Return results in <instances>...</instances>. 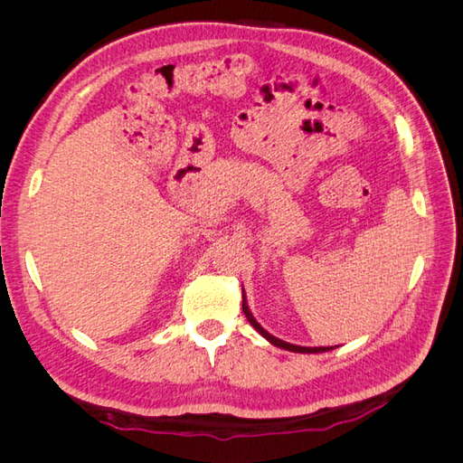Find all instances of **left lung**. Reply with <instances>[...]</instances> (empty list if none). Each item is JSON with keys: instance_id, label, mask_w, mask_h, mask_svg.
Instances as JSON below:
<instances>
[{"instance_id": "obj_1", "label": "left lung", "mask_w": 463, "mask_h": 463, "mask_svg": "<svg viewBox=\"0 0 463 463\" xmlns=\"http://www.w3.org/2000/svg\"><path fill=\"white\" fill-rule=\"evenodd\" d=\"M243 313H245V317H247V320L250 322V326H253L262 338H266L269 340L272 345H276V347H282V349H288V352H296V354H325V352H330V349H334L332 345H328V347H305V345H296V344H288V342H284V340H279V338H276V335H272V334H269L266 332L259 322H257V318L253 317V313H250V309H249V305H247V299H245V293H243Z\"/></svg>"}]
</instances>
